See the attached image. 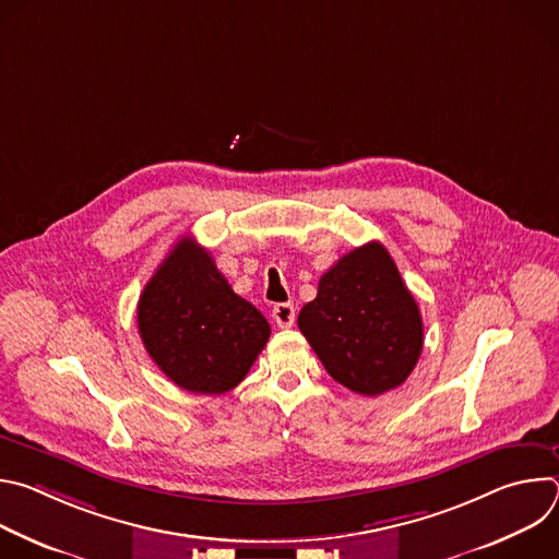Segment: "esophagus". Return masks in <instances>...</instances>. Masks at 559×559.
I'll return each mask as SVG.
<instances>
[{"label": "esophagus", "instance_id": "34e87169", "mask_svg": "<svg viewBox=\"0 0 559 559\" xmlns=\"http://www.w3.org/2000/svg\"><path fill=\"white\" fill-rule=\"evenodd\" d=\"M272 316L281 330H287L296 323V307L292 302H276L272 309Z\"/></svg>", "mask_w": 559, "mask_h": 559}]
</instances>
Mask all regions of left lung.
<instances>
[{"label": "left lung", "instance_id": "obj_1", "mask_svg": "<svg viewBox=\"0 0 559 559\" xmlns=\"http://www.w3.org/2000/svg\"><path fill=\"white\" fill-rule=\"evenodd\" d=\"M298 330L343 386L380 395L401 386L423 352V316L389 252L371 241L318 281Z\"/></svg>", "mask_w": 559, "mask_h": 559}]
</instances>
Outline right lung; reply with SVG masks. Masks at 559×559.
<instances>
[{"instance_id": "right-lung-1", "label": "right lung", "mask_w": 559, "mask_h": 559, "mask_svg": "<svg viewBox=\"0 0 559 559\" xmlns=\"http://www.w3.org/2000/svg\"><path fill=\"white\" fill-rule=\"evenodd\" d=\"M136 325L158 369L207 395L241 382L270 338L265 316L234 294L194 238H181L143 287Z\"/></svg>"}]
</instances>
